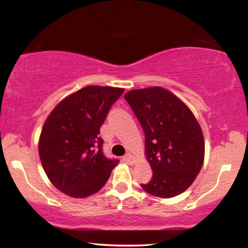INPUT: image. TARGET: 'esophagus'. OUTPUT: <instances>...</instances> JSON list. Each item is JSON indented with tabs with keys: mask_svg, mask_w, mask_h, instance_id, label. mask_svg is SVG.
I'll use <instances>...</instances> for the list:
<instances>
[{
	"mask_svg": "<svg viewBox=\"0 0 248 248\" xmlns=\"http://www.w3.org/2000/svg\"><path fill=\"white\" fill-rule=\"evenodd\" d=\"M124 162L128 163V164H134V163H136V157H134L133 155L130 153L125 154L124 156Z\"/></svg>",
	"mask_w": 248,
	"mask_h": 248,
	"instance_id": "1",
	"label": "esophagus"
}]
</instances>
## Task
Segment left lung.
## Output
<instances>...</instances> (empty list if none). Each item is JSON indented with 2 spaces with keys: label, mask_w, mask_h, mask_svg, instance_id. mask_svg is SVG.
Wrapping results in <instances>:
<instances>
[{
  "label": "left lung",
  "mask_w": 248,
  "mask_h": 248,
  "mask_svg": "<svg viewBox=\"0 0 248 248\" xmlns=\"http://www.w3.org/2000/svg\"><path fill=\"white\" fill-rule=\"evenodd\" d=\"M145 136V156L152 179L141 187L150 195L171 198L194 183L203 164L202 130L192 111L163 87L133 90L124 95Z\"/></svg>",
  "instance_id": "left-lung-1"
}]
</instances>
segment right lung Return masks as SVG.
<instances>
[{"mask_svg": "<svg viewBox=\"0 0 248 248\" xmlns=\"http://www.w3.org/2000/svg\"><path fill=\"white\" fill-rule=\"evenodd\" d=\"M124 89L90 85L62 99L48 118L39 138V156L50 182L73 198L95 194L119 159L103 153L99 130L111 105Z\"/></svg>", "mask_w": 248, "mask_h": 248, "instance_id": "add662e5", "label": "right lung"}]
</instances>
